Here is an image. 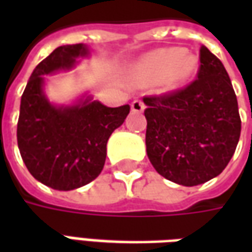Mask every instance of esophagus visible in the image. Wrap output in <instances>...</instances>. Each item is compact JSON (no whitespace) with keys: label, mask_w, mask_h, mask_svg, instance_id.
I'll return each instance as SVG.
<instances>
[{"label":"esophagus","mask_w":252,"mask_h":252,"mask_svg":"<svg viewBox=\"0 0 252 252\" xmlns=\"http://www.w3.org/2000/svg\"><path fill=\"white\" fill-rule=\"evenodd\" d=\"M132 112H137V113H142L144 110V102L140 101V99H133L131 104Z\"/></svg>","instance_id":"obj_1"}]
</instances>
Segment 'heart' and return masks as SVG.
Instances as JSON below:
<instances>
[{
    "instance_id": "obj_1",
    "label": "heart",
    "mask_w": 252,
    "mask_h": 252,
    "mask_svg": "<svg viewBox=\"0 0 252 252\" xmlns=\"http://www.w3.org/2000/svg\"><path fill=\"white\" fill-rule=\"evenodd\" d=\"M197 68V58L184 50L159 48L139 59L132 71L142 82L158 85L171 92L184 86Z\"/></svg>"
}]
</instances>
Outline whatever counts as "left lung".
<instances>
[{"mask_svg": "<svg viewBox=\"0 0 252 252\" xmlns=\"http://www.w3.org/2000/svg\"><path fill=\"white\" fill-rule=\"evenodd\" d=\"M143 101L148 159L162 177L195 186L225 169L238 146L242 121L227 70L205 46L200 48L197 79Z\"/></svg>", "mask_w": 252, "mask_h": 252, "instance_id": "8db88e82", "label": "left lung"}]
</instances>
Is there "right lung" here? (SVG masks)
I'll return each instance as SVG.
<instances>
[{
  "label": "right lung",
  "instance_id": "obj_1",
  "mask_svg": "<svg viewBox=\"0 0 252 252\" xmlns=\"http://www.w3.org/2000/svg\"><path fill=\"white\" fill-rule=\"evenodd\" d=\"M88 54L85 44L58 47L36 66L21 95V158L36 180L55 190L78 189L98 177L108 139L129 113V105L108 108L90 97L70 106H55L46 98L43 75L71 68Z\"/></svg>",
  "mask_w": 252,
  "mask_h": 252
}]
</instances>
